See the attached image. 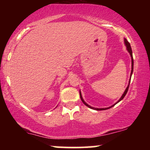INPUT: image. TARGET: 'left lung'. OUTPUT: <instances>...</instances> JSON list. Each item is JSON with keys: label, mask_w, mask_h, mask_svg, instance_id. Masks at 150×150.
Instances as JSON below:
<instances>
[{"label": "left lung", "mask_w": 150, "mask_h": 150, "mask_svg": "<svg viewBox=\"0 0 150 150\" xmlns=\"http://www.w3.org/2000/svg\"><path fill=\"white\" fill-rule=\"evenodd\" d=\"M125 46H126V47H127V50H128V51L129 53H130V56H131V59H132V70H131V74H130V78H131V75H132V71H133V58H132V49H131V47H130V43H129L128 41H127V39H125ZM130 80L129 81V84H128V87H127V88L125 89V92H124V93H123V95H122V97H120V99H119V100L118 101V102H116V104H117V103H118L120 101H121L122 99H123V98L125 97V94H127V92H128V88H129V85H130ZM80 99H81V100H82V102H83V104H85V105H86V106H88L89 108H92V109H94V110H97V111H101V110H106V109H108V108H111V107H113V106H115V104H113V106H111V107H108V108H94V107H92V106H89V105H88L87 104V103H85V101L83 100V99H82V95H81V93H80Z\"/></svg>", "instance_id": "1"}]
</instances>
